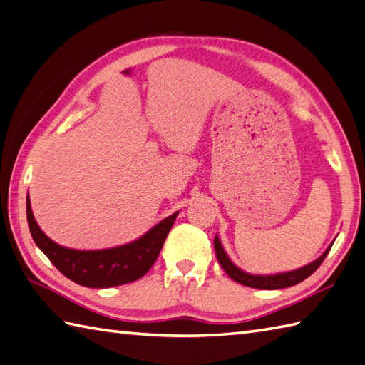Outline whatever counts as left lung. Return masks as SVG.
<instances>
[{
	"label": "left lung",
	"mask_w": 365,
	"mask_h": 365,
	"mask_svg": "<svg viewBox=\"0 0 365 365\" xmlns=\"http://www.w3.org/2000/svg\"><path fill=\"white\" fill-rule=\"evenodd\" d=\"M213 246H215V252H217V259L220 262V264L223 266V269L226 271V274L229 275L230 279L235 280L237 283H242L245 287H251V288H257V289H280V288H288L292 285H297V283L304 282L307 277H309L319 266L322 264V262L325 260V257L330 252L331 246L319 257V259L313 263H309L304 268L291 271V272H283V274H275V275H252L243 272L242 269H238L237 266L229 260V257L226 255L223 246H221L218 237H215L213 240Z\"/></svg>",
	"instance_id": "obj_1"
}]
</instances>
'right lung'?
Here are the masks:
<instances>
[{
	"instance_id": "1",
	"label": "right lung",
	"mask_w": 365,
	"mask_h": 365,
	"mask_svg": "<svg viewBox=\"0 0 365 365\" xmlns=\"http://www.w3.org/2000/svg\"><path fill=\"white\" fill-rule=\"evenodd\" d=\"M26 213L35 245L65 277L88 288L119 287L144 277L156 262L178 215L176 212L163 220L130 245L103 251H74L54 243L43 234L32 215L29 197L26 198Z\"/></svg>"
}]
</instances>
